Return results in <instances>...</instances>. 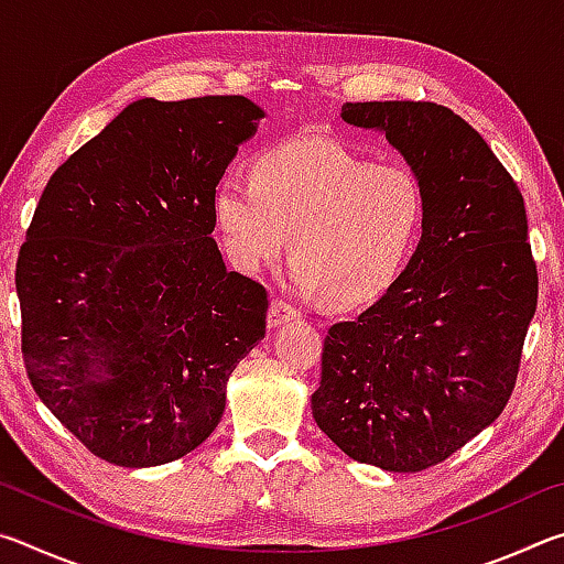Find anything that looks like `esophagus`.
I'll list each match as a JSON object with an SVG mask.
<instances>
[{"mask_svg": "<svg viewBox=\"0 0 564 564\" xmlns=\"http://www.w3.org/2000/svg\"><path fill=\"white\" fill-rule=\"evenodd\" d=\"M299 316H301V313L295 311L293 305H289L281 299H275L271 303V308H269V328H279V326H283V323L295 321Z\"/></svg>", "mask_w": 564, "mask_h": 564, "instance_id": "1", "label": "esophagus"}]
</instances>
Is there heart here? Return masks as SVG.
I'll use <instances>...</instances> for the list:
<instances>
[{
	"label": "heart",
	"mask_w": 564,
	"mask_h": 564,
	"mask_svg": "<svg viewBox=\"0 0 564 564\" xmlns=\"http://www.w3.org/2000/svg\"><path fill=\"white\" fill-rule=\"evenodd\" d=\"M214 216L238 271H261L291 234L293 289L360 305L403 271L423 226L425 196L408 166L370 164L333 139L299 137L263 151L253 176L226 171Z\"/></svg>",
	"instance_id": "obj_1"
}]
</instances>
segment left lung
Here are the masks:
<instances>
[{
    "label": "left lung",
    "instance_id": "1",
    "mask_svg": "<svg viewBox=\"0 0 564 564\" xmlns=\"http://www.w3.org/2000/svg\"><path fill=\"white\" fill-rule=\"evenodd\" d=\"M380 131L425 196L405 271L356 321L330 326L311 395L323 433L388 473L443 463L498 420L538 308L528 214L470 123L433 101H346Z\"/></svg>",
    "mask_w": 564,
    "mask_h": 564
}]
</instances>
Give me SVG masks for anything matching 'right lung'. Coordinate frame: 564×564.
Wrapping results in <instances>:
<instances>
[{
	"instance_id": "1",
	"label": "right lung",
	"mask_w": 564,
	"mask_h": 564,
	"mask_svg": "<svg viewBox=\"0 0 564 564\" xmlns=\"http://www.w3.org/2000/svg\"><path fill=\"white\" fill-rule=\"evenodd\" d=\"M263 117L246 97L131 101L44 188L17 261L22 356L101 460L196 451L265 336V289L212 236L218 181Z\"/></svg>"
}]
</instances>
